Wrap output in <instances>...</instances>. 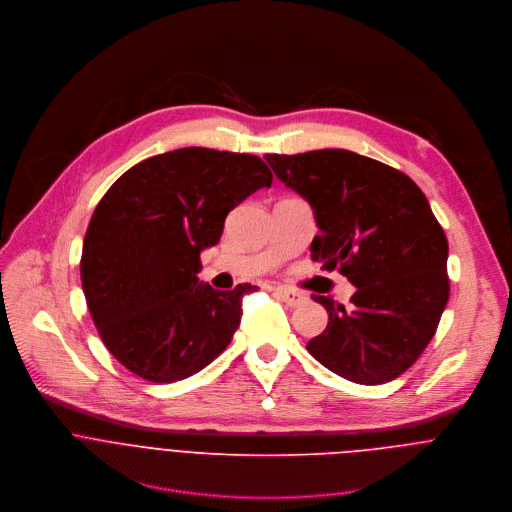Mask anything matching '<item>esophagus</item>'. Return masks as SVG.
Segmentation results:
<instances>
[{
  "label": "esophagus",
  "instance_id": "34e87169",
  "mask_svg": "<svg viewBox=\"0 0 512 512\" xmlns=\"http://www.w3.org/2000/svg\"><path fill=\"white\" fill-rule=\"evenodd\" d=\"M272 290H274V294H276L278 298H282L288 306H300V304H304V302L308 300V296H306L304 292L294 290V288H288V286H274Z\"/></svg>",
  "mask_w": 512,
  "mask_h": 512
}]
</instances>
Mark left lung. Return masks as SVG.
<instances>
[{
	"instance_id": "1",
	"label": "left lung",
	"mask_w": 512,
	"mask_h": 512,
	"mask_svg": "<svg viewBox=\"0 0 512 512\" xmlns=\"http://www.w3.org/2000/svg\"><path fill=\"white\" fill-rule=\"evenodd\" d=\"M264 158L314 210L312 260L356 286L348 308L312 294L328 326L308 352L358 384L398 378L432 340L450 292L448 242L426 196L400 170L348 150Z\"/></svg>"
}]
</instances>
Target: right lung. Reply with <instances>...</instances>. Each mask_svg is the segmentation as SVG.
<instances>
[{"label":"right lung","mask_w":512,"mask_h":512,"mask_svg":"<svg viewBox=\"0 0 512 512\" xmlns=\"http://www.w3.org/2000/svg\"><path fill=\"white\" fill-rule=\"evenodd\" d=\"M272 184L252 154L182 148L122 174L96 206L80 274L88 310L110 354L136 376L184 380L226 350L242 320L238 284L198 282L200 252L218 244L224 220Z\"/></svg>","instance_id":"add662e5"}]
</instances>
